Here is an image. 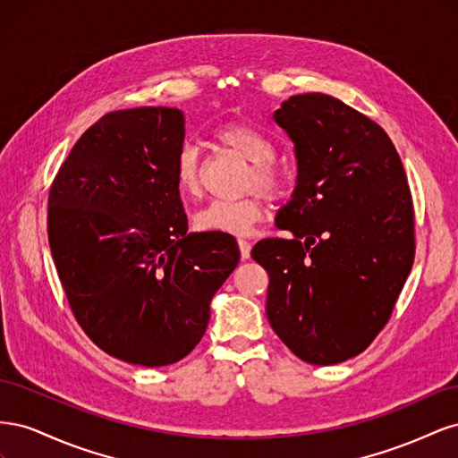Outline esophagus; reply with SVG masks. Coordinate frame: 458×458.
I'll list each match as a JSON object with an SVG mask.
<instances>
[{"label": "esophagus", "instance_id": "34e87169", "mask_svg": "<svg viewBox=\"0 0 458 458\" xmlns=\"http://www.w3.org/2000/svg\"><path fill=\"white\" fill-rule=\"evenodd\" d=\"M239 248H241V256H242V259H248V258H250V250H252V244H250V241L239 239Z\"/></svg>", "mask_w": 458, "mask_h": 458}]
</instances>
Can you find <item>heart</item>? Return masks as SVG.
Here are the masks:
<instances>
[{
  "label": "heart",
  "instance_id": "1",
  "mask_svg": "<svg viewBox=\"0 0 458 458\" xmlns=\"http://www.w3.org/2000/svg\"><path fill=\"white\" fill-rule=\"evenodd\" d=\"M214 141L250 162L246 189H258L269 200L281 199L288 187L284 165L275 160L276 147L267 133L244 122H229L214 130ZM177 192L183 199H199L202 192L200 158L191 145L177 152L174 165ZM267 206L259 195L239 200H214L195 216V227L206 233L248 234L266 217Z\"/></svg>",
  "mask_w": 458,
  "mask_h": 458
}]
</instances>
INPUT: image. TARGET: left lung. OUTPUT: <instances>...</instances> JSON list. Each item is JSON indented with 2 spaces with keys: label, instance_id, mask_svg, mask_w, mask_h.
I'll return each instance as SVG.
<instances>
[{
  "label": "left lung",
  "instance_id": "obj_1",
  "mask_svg": "<svg viewBox=\"0 0 458 458\" xmlns=\"http://www.w3.org/2000/svg\"><path fill=\"white\" fill-rule=\"evenodd\" d=\"M275 122L294 141L298 182L252 258L269 275L267 318L311 365L365 352L390 321L414 259L407 174L387 133L325 93L290 97Z\"/></svg>",
  "mask_w": 458,
  "mask_h": 458
}]
</instances>
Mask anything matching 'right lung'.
I'll return each instance as SVG.
<instances>
[{
  "instance_id": "obj_1",
  "label": "right lung",
  "mask_w": 458,
  "mask_h": 458,
  "mask_svg": "<svg viewBox=\"0 0 458 458\" xmlns=\"http://www.w3.org/2000/svg\"><path fill=\"white\" fill-rule=\"evenodd\" d=\"M183 140L182 110H114L80 137L49 189L47 237L68 306L95 345L131 365L195 350L241 258L233 234L187 233L174 179Z\"/></svg>"
}]
</instances>
